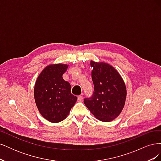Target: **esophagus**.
<instances>
[{"label": "esophagus", "instance_id": "34e87169", "mask_svg": "<svg viewBox=\"0 0 161 161\" xmlns=\"http://www.w3.org/2000/svg\"><path fill=\"white\" fill-rule=\"evenodd\" d=\"M82 99H83V97H82V95L78 96V101H81L82 100Z\"/></svg>", "mask_w": 161, "mask_h": 161}]
</instances>
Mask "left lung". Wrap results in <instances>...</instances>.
<instances>
[{
	"label": "left lung",
	"instance_id": "obj_1",
	"mask_svg": "<svg viewBox=\"0 0 161 161\" xmlns=\"http://www.w3.org/2000/svg\"><path fill=\"white\" fill-rule=\"evenodd\" d=\"M93 95L84 103L95 118L101 121H113L122 111L127 95L125 82L118 70L105 62L91 61Z\"/></svg>",
	"mask_w": 161,
	"mask_h": 161
}]
</instances>
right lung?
Instances as JSON below:
<instances>
[{
    "label": "right lung",
    "mask_w": 161,
    "mask_h": 161,
    "mask_svg": "<svg viewBox=\"0 0 161 161\" xmlns=\"http://www.w3.org/2000/svg\"><path fill=\"white\" fill-rule=\"evenodd\" d=\"M69 65L52 64L39 75L34 86V98L40 114L52 123L65 119L77 97L71 94V86L62 75Z\"/></svg>",
    "instance_id": "1"
}]
</instances>
